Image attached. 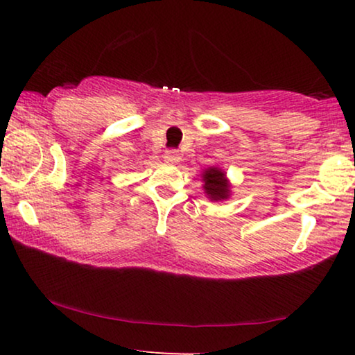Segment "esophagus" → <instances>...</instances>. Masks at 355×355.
I'll list each match as a JSON object with an SVG mask.
<instances>
[{"label":"esophagus","mask_w":355,"mask_h":355,"mask_svg":"<svg viewBox=\"0 0 355 355\" xmlns=\"http://www.w3.org/2000/svg\"><path fill=\"white\" fill-rule=\"evenodd\" d=\"M179 159H181V157H179V153L176 152V150H166L164 152V162L166 163H178Z\"/></svg>","instance_id":"obj_1"}]
</instances>
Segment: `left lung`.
I'll return each instance as SVG.
<instances>
[{
  "label": "left lung",
  "instance_id": "obj_1",
  "mask_svg": "<svg viewBox=\"0 0 355 355\" xmlns=\"http://www.w3.org/2000/svg\"><path fill=\"white\" fill-rule=\"evenodd\" d=\"M203 191L210 202H225L231 197V182L226 173L218 166H210L202 173Z\"/></svg>",
  "mask_w": 355,
  "mask_h": 355
}]
</instances>
